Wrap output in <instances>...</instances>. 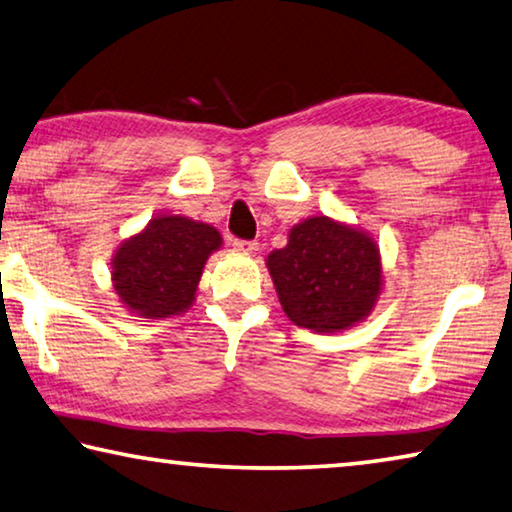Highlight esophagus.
<instances>
[{
	"mask_svg": "<svg viewBox=\"0 0 512 512\" xmlns=\"http://www.w3.org/2000/svg\"><path fill=\"white\" fill-rule=\"evenodd\" d=\"M234 250H239V253H246V255H253L257 250V243L255 241H243V239H234Z\"/></svg>",
	"mask_w": 512,
	"mask_h": 512,
	"instance_id": "esophagus-1",
	"label": "esophagus"
}]
</instances>
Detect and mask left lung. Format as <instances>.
I'll list each match as a JSON object with an SVG mask.
<instances>
[{"label":"left lung","mask_w":512,"mask_h":512,"mask_svg":"<svg viewBox=\"0 0 512 512\" xmlns=\"http://www.w3.org/2000/svg\"><path fill=\"white\" fill-rule=\"evenodd\" d=\"M266 269L289 321L314 332H344L367 319L383 291V259L362 227L310 216L289 230Z\"/></svg>","instance_id":"8db88e82"}]
</instances>
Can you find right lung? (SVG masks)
Listing matches in <instances>:
<instances>
[{"instance_id":"right-lung-1","label":"right lung","mask_w":512,"mask_h":512,"mask_svg":"<svg viewBox=\"0 0 512 512\" xmlns=\"http://www.w3.org/2000/svg\"><path fill=\"white\" fill-rule=\"evenodd\" d=\"M223 246L216 227L180 214H159L116 248L111 287L141 319H170L196 300L207 259Z\"/></svg>"}]
</instances>
